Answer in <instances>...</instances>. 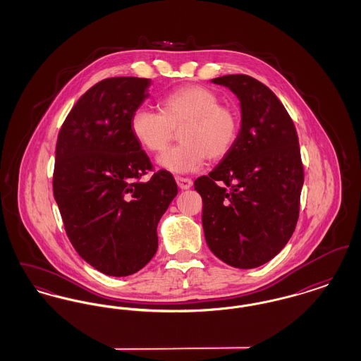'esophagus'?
Instances as JSON below:
<instances>
[{"instance_id": "esophagus-1", "label": "esophagus", "mask_w": 361, "mask_h": 361, "mask_svg": "<svg viewBox=\"0 0 361 361\" xmlns=\"http://www.w3.org/2000/svg\"><path fill=\"white\" fill-rule=\"evenodd\" d=\"M177 185L181 189H188L192 187V180L189 177H183V176H176Z\"/></svg>"}]
</instances>
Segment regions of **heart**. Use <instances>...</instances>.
Here are the masks:
<instances>
[{
    "mask_svg": "<svg viewBox=\"0 0 361 361\" xmlns=\"http://www.w3.org/2000/svg\"><path fill=\"white\" fill-rule=\"evenodd\" d=\"M159 112L137 108L131 115V131L149 153H162L180 131L181 145L158 158L159 165L173 173L196 172L206 159L219 161L231 152L240 131L238 112L221 104L219 96L206 86L187 85L165 94Z\"/></svg>",
    "mask_w": 361,
    "mask_h": 361,
    "instance_id": "obj_1",
    "label": "heart"
}]
</instances>
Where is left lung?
Segmentation results:
<instances>
[{"label": "left lung", "mask_w": 361, "mask_h": 361, "mask_svg": "<svg viewBox=\"0 0 361 361\" xmlns=\"http://www.w3.org/2000/svg\"><path fill=\"white\" fill-rule=\"evenodd\" d=\"M212 82L240 102V137L221 164L196 178L209 250L230 267L252 269L287 245L305 181L299 139L275 93L256 78L230 74Z\"/></svg>", "instance_id": "left-lung-1"}]
</instances>
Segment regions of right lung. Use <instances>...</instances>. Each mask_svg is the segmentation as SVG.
Returning a JSON list of instances; mask_svg holds the SVG:
<instances>
[{
    "label": "right lung",
    "mask_w": 361,
    "mask_h": 361,
    "mask_svg": "<svg viewBox=\"0 0 361 361\" xmlns=\"http://www.w3.org/2000/svg\"><path fill=\"white\" fill-rule=\"evenodd\" d=\"M150 80L112 77L92 86L58 134L54 197L77 253L105 275H133L154 257L157 224L177 195L172 173L153 172L131 115Z\"/></svg>",
    "instance_id": "add662e5"
}]
</instances>
